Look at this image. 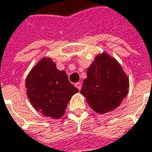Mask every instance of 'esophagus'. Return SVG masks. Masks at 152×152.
<instances>
[{
	"label": "esophagus",
	"mask_w": 152,
	"mask_h": 152,
	"mask_svg": "<svg viewBox=\"0 0 152 152\" xmlns=\"http://www.w3.org/2000/svg\"><path fill=\"white\" fill-rule=\"evenodd\" d=\"M75 86L80 91V89H81V83H80V82H77V83L75 84Z\"/></svg>",
	"instance_id": "34e87169"
}]
</instances>
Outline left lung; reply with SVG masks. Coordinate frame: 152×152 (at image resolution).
<instances>
[{"label": "left lung", "mask_w": 152, "mask_h": 152, "mask_svg": "<svg viewBox=\"0 0 152 152\" xmlns=\"http://www.w3.org/2000/svg\"><path fill=\"white\" fill-rule=\"evenodd\" d=\"M86 74L80 93L94 112L113 111L127 96L129 78L120 64L105 52L95 57Z\"/></svg>", "instance_id": "obj_1"}]
</instances>
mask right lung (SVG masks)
Wrapping results in <instances>:
<instances>
[{"label":"right lung","instance_id":"obj_1","mask_svg":"<svg viewBox=\"0 0 152 152\" xmlns=\"http://www.w3.org/2000/svg\"><path fill=\"white\" fill-rule=\"evenodd\" d=\"M31 104L48 118H60L72 95L79 92L65 71L57 69L51 58L44 57L31 69L26 79Z\"/></svg>","mask_w":152,"mask_h":152}]
</instances>
